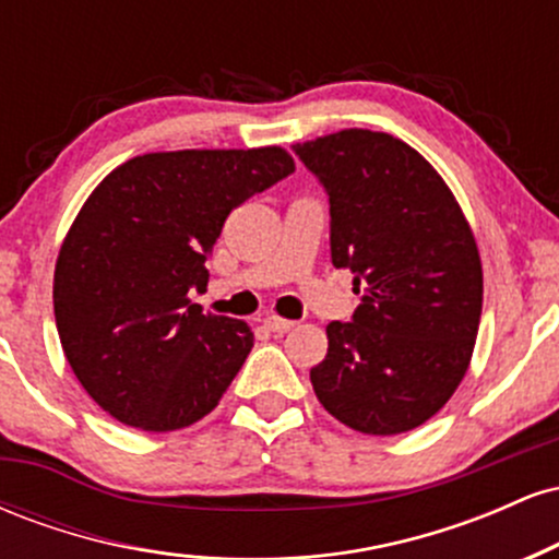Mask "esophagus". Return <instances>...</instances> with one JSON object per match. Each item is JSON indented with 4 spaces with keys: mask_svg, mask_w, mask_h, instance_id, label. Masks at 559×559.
<instances>
[{
    "mask_svg": "<svg viewBox=\"0 0 559 559\" xmlns=\"http://www.w3.org/2000/svg\"><path fill=\"white\" fill-rule=\"evenodd\" d=\"M265 329L273 331V333H286V331L294 329V320L271 316V318H265Z\"/></svg>",
    "mask_w": 559,
    "mask_h": 559,
    "instance_id": "obj_1",
    "label": "esophagus"
}]
</instances>
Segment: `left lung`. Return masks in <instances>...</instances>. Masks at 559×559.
Listing matches in <instances>:
<instances>
[{
  "instance_id": "1",
  "label": "left lung",
  "mask_w": 559,
  "mask_h": 559,
  "mask_svg": "<svg viewBox=\"0 0 559 559\" xmlns=\"http://www.w3.org/2000/svg\"><path fill=\"white\" fill-rule=\"evenodd\" d=\"M331 204V260L355 273L352 323L310 370L320 404L370 436L413 431L454 394L476 346L484 273L473 230L426 157L389 133L294 144Z\"/></svg>"
}]
</instances>
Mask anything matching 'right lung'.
Here are the masks:
<instances>
[{"mask_svg":"<svg viewBox=\"0 0 559 559\" xmlns=\"http://www.w3.org/2000/svg\"><path fill=\"white\" fill-rule=\"evenodd\" d=\"M294 173L281 146L152 152L105 178L62 241L55 320L86 394L141 431H178L213 413L254 333L202 316L204 260L230 210Z\"/></svg>","mask_w":559,"mask_h":559,"instance_id":"add662e5","label":"right lung"}]
</instances>
